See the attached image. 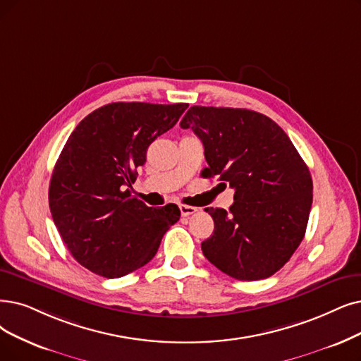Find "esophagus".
I'll use <instances>...</instances> for the list:
<instances>
[{
	"label": "esophagus",
	"mask_w": 361,
	"mask_h": 361,
	"mask_svg": "<svg viewBox=\"0 0 361 361\" xmlns=\"http://www.w3.org/2000/svg\"><path fill=\"white\" fill-rule=\"evenodd\" d=\"M180 209V214L183 216V218H186V216H191L197 212V207H192V206H185V204H180L179 206Z\"/></svg>",
	"instance_id": "1"
}]
</instances>
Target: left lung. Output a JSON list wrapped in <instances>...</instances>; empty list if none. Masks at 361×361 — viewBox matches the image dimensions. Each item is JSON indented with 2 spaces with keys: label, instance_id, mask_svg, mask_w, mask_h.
<instances>
[{
  "label": "left lung",
  "instance_id": "1",
  "mask_svg": "<svg viewBox=\"0 0 361 361\" xmlns=\"http://www.w3.org/2000/svg\"><path fill=\"white\" fill-rule=\"evenodd\" d=\"M180 127L203 142V178L218 175L235 191L228 212L206 209L214 231L201 250L235 280L271 277L305 235L312 204L305 161L277 123L250 109L191 106Z\"/></svg>",
  "mask_w": 361,
  "mask_h": 361
}]
</instances>
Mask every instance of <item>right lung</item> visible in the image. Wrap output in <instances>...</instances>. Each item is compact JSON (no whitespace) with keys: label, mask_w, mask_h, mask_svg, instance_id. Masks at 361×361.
Returning <instances> with one entry per match:
<instances>
[{"label":"right lung","mask_w":361,"mask_h":361,"mask_svg":"<svg viewBox=\"0 0 361 361\" xmlns=\"http://www.w3.org/2000/svg\"><path fill=\"white\" fill-rule=\"evenodd\" d=\"M188 104L115 102L89 114L68 137L53 169L49 204L71 255L84 268L118 279L147 265L176 204L148 207L132 197L151 143L175 126Z\"/></svg>","instance_id":"obj_1"}]
</instances>
